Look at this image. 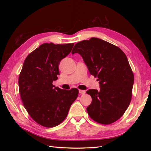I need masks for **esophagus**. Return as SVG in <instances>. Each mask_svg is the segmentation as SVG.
Returning <instances> with one entry per match:
<instances>
[{
    "label": "esophagus",
    "mask_w": 151,
    "mask_h": 151,
    "mask_svg": "<svg viewBox=\"0 0 151 151\" xmlns=\"http://www.w3.org/2000/svg\"><path fill=\"white\" fill-rule=\"evenodd\" d=\"M79 93H80L81 94H84L86 93V91H84V90H81V89L79 90Z\"/></svg>",
    "instance_id": "obj_1"
}]
</instances>
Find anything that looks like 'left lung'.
Instances as JSON below:
<instances>
[{
    "mask_svg": "<svg viewBox=\"0 0 151 151\" xmlns=\"http://www.w3.org/2000/svg\"><path fill=\"white\" fill-rule=\"evenodd\" d=\"M80 54L91 75L99 81L100 89H89L92 98L87 108L91 119L100 124L117 121L129 107L134 76L122 50L101 39L91 38L75 45L72 54Z\"/></svg>",
    "mask_w": 151,
    "mask_h": 151,
    "instance_id": "8db88e82",
    "label": "left lung"
}]
</instances>
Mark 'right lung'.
I'll return each instance as SVG.
<instances>
[{
  "instance_id": "add662e5",
  "label": "right lung",
  "mask_w": 151,
  "mask_h": 151,
  "mask_svg": "<svg viewBox=\"0 0 151 151\" xmlns=\"http://www.w3.org/2000/svg\"><path fill=\"white\" fill-rule=\"evenodd\" d=\"M74 45L43 43L27 56L22 65L18 80L22 102L32 119L43 127L60 124L78 96L76 88L62 89L52 84L60 75L59 63Z\"/></svg>"
}]
</instances>
